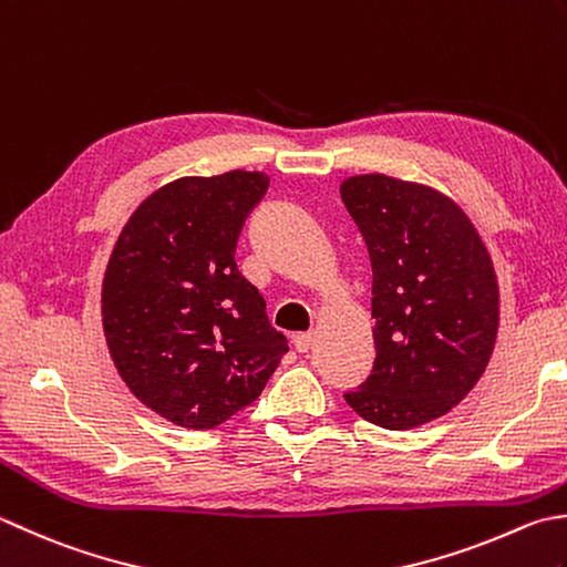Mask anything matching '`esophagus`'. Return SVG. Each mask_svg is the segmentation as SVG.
<instances>
[{
	"label": "esophagus",
	"mask_w": 567,
	"mask_h": 567,
	"mask_svg": "<svg viewBox=\"0 0 567 567\" xmlns=\"http://www.w3.org/2000/svg\"><path fill=\"white\" fill-rule=\"evenodd\" d=\"M312 341H315V331H305V334H297L295 337V349L299 353H307L309 349H312Z\"/></svg>",
	"instance_id": "34e87169"
}]
</instances>
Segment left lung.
<instances>
[{
  "label": "left lung",
  "mask_w": 567,
  "mask_h": 567,
  "mask_svg": "<svg viewBox=\"0 0 567 567\" xmlns=\"http://www.w3.org/2000/svg\"><path fill=\"white\" fill-rule=\"evenodd\" d=\"M341 202L373 270V371L343 393L369 423L410 430L442 417L482 379L498 329V285L480 233L435 188L351 176Z\"/></svg>",
  "instance_id": "8db88e82"
}]
</instances>
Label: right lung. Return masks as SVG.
Listing matches in <instances>:
<instances>
[{"mask_svg":"<svg viewBox=\"0 0 567 567\" xmlns=\"http://www.w3.org/2000/svg\"><path fill=\"white\" fill-rule=\"evenodd\" d=\"M270 179L186 176L144 198L103 280L110 357L140 401L174 425L210 430L250 405L287 339L238 272L236 243Z\"/></svg>","mask_w":567,"mask_h":567,"instance_id":"right-lung-1","label":"right lung"}]
</instances>
